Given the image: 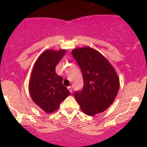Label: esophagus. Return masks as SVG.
<instances>
[{
  "label": "esophagus",
  "instance_id": "obj_1",
  "mask_svg": "<svg viewBox=\"0 0 147 147\" xmlns=\"http://www.w3.org/2000/svg\"><path fill=\"white\" fill-rule=\"evenodd\" d=\"M67 89L69 90V91H70V93H72V91H73V90H72V88H71V86H69V87H67Z\"/></svg>",
  "mask_w": 147,
  "mask_h": 147
}]
</instances>
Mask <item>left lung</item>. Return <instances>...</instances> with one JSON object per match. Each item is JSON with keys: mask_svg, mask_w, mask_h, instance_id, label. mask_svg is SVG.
Wrapping results in <instances>:
<instances>
[{"mask_svg": "<svg viewBox=\"0 0 147 147\" xmlns=\"http://www.w3.org/2000/svg\"><path fill=\"white\" fill-rule=\"evenodd\" d=\"M74 57L82 73L84 87L74 93L82 112L95 115L104 112L114 102L119 80L112 65L98 51L90 47L75 49Z\"/></svg>", "mask_w": 147, "mask_h": 147, "instance_id": "8db88e82", "label": "left lung"}]
</instances>
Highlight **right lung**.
<instances>
[{
	"instance_id": "add662e5",
	"label": "right lung",
	"mask_w": 147,
	"mask_h": 147,
	"mask_svg": "<svg viewBox=\"0 0 147 147\" xmlns=\"http://www.w3.org/2000/svg\"><path fill=\"white\" fill-rule=\"evenodd\" d=\"M65 54V50H46L38 57L30 79L29 93L35 104L47 113L57 110L61 102L70 95L62 85V77L55 67Z\"/></svg>"
}]
</instances>
